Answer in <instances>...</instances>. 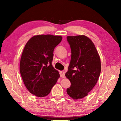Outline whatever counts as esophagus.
<instances>
[{"mask_svg":"<svg viewBox=\"0 0 121 121\" xmlns=\"http://www.w3.org/2000/svg\"><path fill=\"white\" fill-rule=\"evenodd\" d=\"M60 75L61 77L65 78V72H63V71H60Z\"/></svg>","mask_w":121,"mask_h":121,"instance_id":"1","label":"esophagus"}]
</instances>
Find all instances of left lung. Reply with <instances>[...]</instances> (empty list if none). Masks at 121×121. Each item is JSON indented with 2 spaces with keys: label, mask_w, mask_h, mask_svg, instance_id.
<instances>
[{
  "label": "left lung",
  "mask_w": 121,
  "mask_h": 121,
  "mask_svg": "<svg viewBox=\"0 0 121 121\" xmlns=\"http://www.w3.org/2000/svg\"><path fill=\"white\" fill-rule=\"evenodd\" d=\"M71 56L65 76L71 83L67 93L73 99L87 96L99 79L101 61L93 43L84 35L67 37Z\"/></svg>",
  "instance_id": "8db88e82"
}]
</instances>
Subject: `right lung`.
Here are the masks:
<instances>
[{
  "mask_svg": "<svg viewBox=\"0 0 121 121\" xmlns=\"http://www.w3.org/2000/svg\"><path fill=\"white\" fill-rule=\"evenodd\" d=\"M62 39L60 36L37 35L30 38L24 47L20 73L26 89L37 97L48 95L60 77L52 62L53 51Z\"/></svg>",
  "mask_w": 121,
  "mask_h": 121,
  "instance_id": "right-lung-1",
  "label": "right lung"
}]
</instances>
